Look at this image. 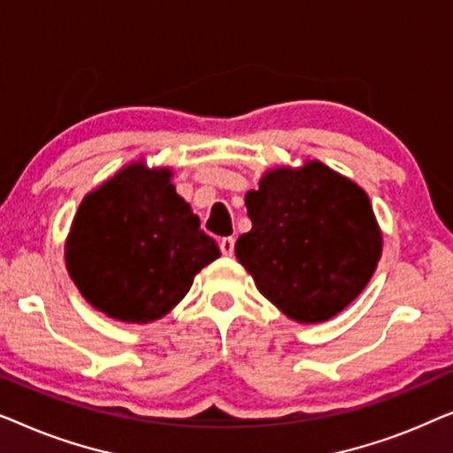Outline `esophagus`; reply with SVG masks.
Wrapping results in <instances>:
<instances>
[{"instance_id": "esophagus-1", "label": "esophagus", "mask_w": 453, "mask_h": 453, "mask_svg": "<svg viewBox=\"0 0 453 453\" xmlns=\"http://www.w3.org/2000/svg\"><path fill=\"white\" fill-rule=\"evenodd\" d=\"M220 251H222V256H226V257H231L233 253H234V239L233 237H225L220 241Z\"/></svg>"}]
</instances>
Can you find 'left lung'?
<instances>
[{
	"label": "left lung",
	"instance_id": "left-lung-1",
	"mask_svg": "<svg viewBox=\"0 0 453 453\" xmlns=\"http://www.w3.org/2000/svg\"><path fill=\"white\" fill-rule=\"evenodd\" d=\"M251 231L234 243L259 293L288 319L321 324L350 305L381 257L369 196L319 160L265 171L245 194Z\"/></svg>",
	"mask_w": 453,
	"mask_h": 453
}]
</instances>
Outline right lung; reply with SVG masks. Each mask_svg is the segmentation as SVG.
<instances>
[{
	"label": "right lung",
	"mask_w": 453,
	"mask_h": 453,
	"mask_svg": "<svg viewBox=\"0 0 453 453\" xmlns=\"http://www.w3.org/2000/svg\"><path fill=\"white\" fill-rule=\"evenodd\" d=\"M169 166H123L92 189L65 239V268L92 307L126 324L165 318L220 257Z\"/></svg>",
	"instance_id": "1"
}]
</instances>
